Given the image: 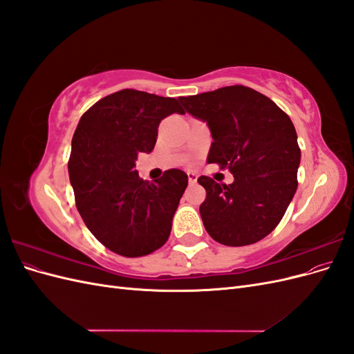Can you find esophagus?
I'll return each mask as SVG.
<instances>
[{
    "instance_id": "obj_1",
    "label": "esophagus",
    "mask_w": 354,
    "mask_h": 354,
    "mask_svg": "<svg viewBox=\"0 0 354 354\" xmlns=\"http://www.w3.org/2000/svg\"><path fill=\"white\" fill-rule=\"evenodd\" d=\"M187 178H189V183H190V185H195L196 180H198L196 174L192 173V171H189V173H187Z\"/></svg>"
}]
</instances>
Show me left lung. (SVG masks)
Instances as JSON below:
<instances>
[{
    "instance_id": "left-lung-1",
    "label": "left lung",
    "mask_w": 354,
    "mask_h": 354,
    "mask_svg": "<svg viewBox=\"0 0 354 354\" xmlns=\"http://www.w3.org/2000/svg\"><path fill=\"white\" fill-rule=\"evenodd\" d=\"M185 109L207 121L214 142L208 164L229 169L232 185L201 176L207 190L199 212L209 236L227 246L261 241L285 216L298 186L301 151L294 124L279 106L245 85L180 97Z\"/></svg>"
}]
</instances>
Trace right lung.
I'll list each match as a JSON object with an SVG mask.
<instances>
[{
  "instance_id": "obj_1",
  "label": "right lung",
  "mask_w": 354,
  "mask_h": 354,
  "mask_svg": "<svg viewBox=\"0 0 354 354\" xmlns=\"http://www.w3.org/2000/svg\"><path fill=\"white\" fill-rule=\"evenodd\" d=\"M176 112L185 113L177 99L125 88L94 103L75 130V203L94 238L118 255L143 257L168 241L187 174L173 168L149 183L136 160L153 151L159 122Z\"/></svg>"
}]
</instances>
